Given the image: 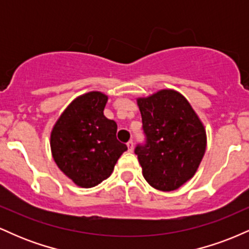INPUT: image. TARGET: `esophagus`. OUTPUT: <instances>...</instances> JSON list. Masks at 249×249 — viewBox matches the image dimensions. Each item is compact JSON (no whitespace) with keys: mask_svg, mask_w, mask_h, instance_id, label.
<instances>
[{"mask_svg":"<svg viewBox=\"0 0 249 249\" xmlns=\"http://www.w3.org/2000/svg\"><path fill=\"white\" fill-rule=\"evenodd\" d=\"M127 148H128V151H130V152H132V151H133V142L132 141H130L127 142Z\"/></svg>","mask_w":249,"mask_h":249,"instance_id":"34e87169","label":"esophagus"}]
</instances>
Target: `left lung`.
I'll return each instance as SVG.
<instances>
[{
	"label": "left lung",
	"instance_id": "left-lung-1",
	"mask_svg": "<svg viewBox=\"0 0 249 249\" xmlns=\"http://www.w3.org/2000/svg\"><path fill=\"white\" fill-rule=\"evenodd\" d=\"M146 144L136 152L148 184L162 192L192 179L204 158L207 136L190 102L173 89L137 98Z\"/></svg>",
	"mask_w": 249,
	"mask_h": 249
}]
</instances>
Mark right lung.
Wrapping results in <instances>:
<instances>
[{
    "label": "right lung",
    "instance_id": "1",
    "mask_svg": "<svg viewBox=\"0 0 249 249\" xmlns=\"http://www.w3.org/2000/svg\"><path fill=\"white\" fill-rule=\"evenodd\" d=\"M107 96L90 91L76 97L62 112L50 133L53 158L59 170L79 187L101 184L112 173L127 146L117 139V124L104 116Z\"/></svg>",
    "mask_w": 249,
    "mask_h": 249
}]
</instances>
